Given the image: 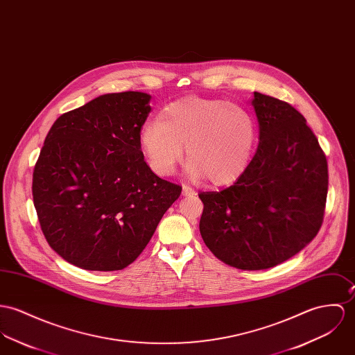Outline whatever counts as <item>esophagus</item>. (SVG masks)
Returning a JSON list of instances; mask_svg holds the SVG:
<instances>
[{"label":"esophagus","mask_w":355,"mask_h":355,"mask_svg":"<svg viewBox=\"0 0 355 355\" xmlns=\"http://www.w3.org/2000/svg\"><path fill=\"white\" fill-rule=\"evenodd\" d=\"M183 195L184 196H191V195H195V191H193V189L190 187V186H183Z\"/></svg>","instance_id":"obj_1"}]
</instances>
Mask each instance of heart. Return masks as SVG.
I'll use <instances>...</instances> for the list:
<instances>
[{
  "label": "heart",
  "mask_w": 355,
  "mask_h": 355,
  "mask_svg": "<svg viewBox=\"0 0 355 355\" xmlns=\"http://www.w3.org/2000/svg\"><path fill=\"white\" fill-rule=\"evenodd\" d=\"M257 128L243 107L218 98L190 96L165 105L159 119L144 123L139 145L152 171L171 175L183 159L187 173L214 186L236 180L251 160Z\"/></svg>",
  "instance_id": "heart-1"
}]
</instances>
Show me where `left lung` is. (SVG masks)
Wrapping results in <instances>:
<instances>
[{
	"label": "left lung",
	"instance_id": "left-lung-1",
	"mask_svg": "<svg viewBox=\"0 0 355 355\" xmlns=\"http://www.w3.org/2000/svg\"><path fill=\"white\" fill-rule=\"evenodd\" d=\"M259 145L223 191L200 193L207 248L240 270H266L298 254L322 224L328 165L305 118L289 103L254 92Z\"/></svg>",
	"mask_w": 355,
	"mask_h": 355
}]
</instances>
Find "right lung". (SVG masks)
I'll return each mask as SVG.
<instances>
[{"label": "right lung", "mask_w": 355, "mask_h": 355, "mask_svg": "<svg viewBox=\"0 0 355 355\" xmlns=\"http://www.w3.org/2000/svg\"><path fill=\"white\" fill-rule=\"evenodd\" d=\"M150 95L107 94L61 115L33 176V205L50 247L91 271L123 270L145 250L182 187L144 160L139 131Z\"/></svg>", "instance_id": "right-lung-1"}]
</instances>
